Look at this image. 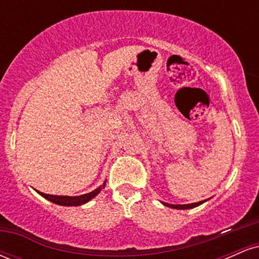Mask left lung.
<instances>
[{
	"instance_id": "1",
	"label": "left lung",
	"mask_w": 259,
	"mask_h": 259,
	"mask_svg": "<svg viewBox=\"0 0 259 259\" xmlns=\"http://www.w3.org/2000/svg\"><path fill=\"white\" fill-rule=\"evenodd\" d=\"M208 201V200H204V201H200V202H195V203H189V204H170V203H167V202H162L164 206H167L169 208H174V209H191V208H195V207H198L200 204L204 203V202Z\"/></svg>"
}]
</instances>
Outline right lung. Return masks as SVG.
Instances as JSON below:
<instances>
[{
  "instance_id": "obj_1",
  "label": "right lung",
  "mask_w": 259,
  "mask_h": 259,
  "mask_svg": "<svg viewBox=\"0 0 259 259\" xmlns=\"http://www.w3.org/2000/svg\"><path fill=\"white\" fill-rule=\"evenodd\" d=\"M106 181L102 184V185L97 187V189H95L94 191L89 192V194H85V195H80V196H57V195H49V194H44V192H40L37 191V194H40L42 197L46 198V200L51 201L52 203H56V204H59V206H65V207H69V206H81V204H85L88 203L89 201H91L92 198L96 197L97 195L100 194L101 191H102L103 189H105L106 186Z\"/></svg>"
}]
</instances>
